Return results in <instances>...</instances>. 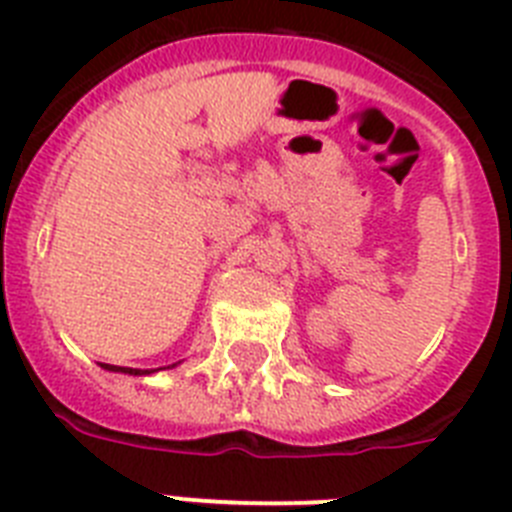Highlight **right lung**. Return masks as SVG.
<instances>
[{
    "label": "right lung",
    "mask_w": 512,
    "mask_h": 512,
    "mask_svg": "<svg viewBox=\"0 0 512 512\" xmlns=\"http://www.w3.org/2000/svg\"><path fill=\"white\" fill-rule=\"evenodd\" d=\"M103 369H109V372H124V375H150L153 369H132V367H114V364H101ZM171 367H176V364H171Z\"/></svg>",
    "instance_id": "obj_1"
}]
</instances>
